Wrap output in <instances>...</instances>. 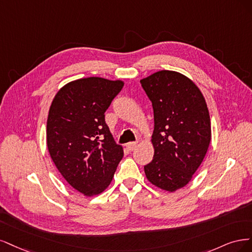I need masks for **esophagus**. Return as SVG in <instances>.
Here are the masks:
<instances>
[{"instance_id": "34e87169", "label": "esophagus", "mask_w": 252, "mask_h": 252, "mask_svg": "<svg viewBox=\"0 0 252 252\" xmlns=\"http://www.w3.org/2000/svg\"><path fill=\"white\" fill-rule=\"evenodd\" d=\"M126 149H127L129 152H132V151H134L135 148L137 147V142H128V143L126 144Z\"/></svg>"}]
</instances>
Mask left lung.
Segmentation results:
<instances>
[{"instance_id":"obj_1","label":"left lung","mask_w":252,"mask_h":252,"mask_svg":"<svg viewBox=\"0 0 252 252\" xmlns=\"http://www.w3.org/2000/svg\"><path fill=\"white\" fill-rule=\"evenodd\" d=\"M140 84L154 110V158L144 173L153 185L174 192L189 183L207 153V104L197 85L179 72L161 70Z\"/></svg>"}]
</instances>
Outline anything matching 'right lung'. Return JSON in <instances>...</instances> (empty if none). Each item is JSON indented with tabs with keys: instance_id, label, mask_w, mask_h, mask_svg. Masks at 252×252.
<instances>
[{
	"instance_id": "right-lung-1",
	"label": "right lung",
	"mask_w": 252,
	"mask_h": 252,
	"mask_svg": "<svg viewBox=\"0 0 252 252\" xmlns=\"http://www.w3.org/2000/svg\"><path fill=\"white\" fill-rule=\"evenodd\" d=\"M124 85L119 79L79 78L61 88L50 105L48 151L63 179L84 196L107 189L124 157L104 121V112Z\"/></svg>"
}]
</instances>
